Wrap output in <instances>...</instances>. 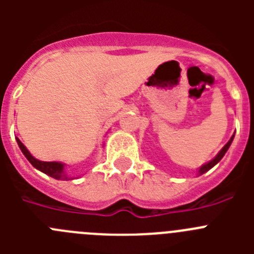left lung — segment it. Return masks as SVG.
I'll list each match as a JSON object with an SVG mask.
<instances>
[{"label":"left lung","instance_id":"1","mask_svg":"<svg viewBox=\"0 0 254 254\" xmlns=\"http://www.w3.org/2000/svg\"><path fill=\"white\" fill-rule=\"evenodd\" d=\"M233 140H234V134H233L232 137H230V140H229L228 142H226L225 146H224L223 149H221L219 152H217V155H216V156H215L214 159H212V160H210V161H208V163L203 164V165H201V167L198 168V174H199V176H201V174H203V173L207 172V170H210L211 168H214L215 165H216V164L219 163V161L224 158V155L226 154L228 149H229V147H230V145H232Z\"/></svg>","mask_w":254,"mask_h":254}]
</instances>
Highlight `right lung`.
<instances>
[{"label": "right lung", "instance_id": "add662e5", "mask_svg": "<svg viewBox=\"0 0 254 254\" xmlns=\"http://www.w3.org/2000/svg\"><path fill=\"white\" fill-rule=\"evenodd\" d=\"M16 142L19 145L20 150L24 155H25V158L28 159L29 163L35 168V169L40 170L42 173L47 174V176L52 177V178L58 179V181H67V179H73L72 177L67 176L66 170H64V167H66V164L61 163V161H42L35 159L33 155L29 152V150L26 149L25 145L16 137Z\"/></svg>", "mask_w": 254, "mask_h": 254}]
</instances>
